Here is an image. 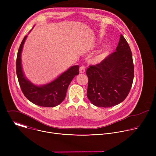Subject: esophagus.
Instances as JSON below:
<instances>
[{"label": "esophagus", "instance_id": "esophagus-1", "mask_svg": "<svg viewBox=\"0 0 156 156\" xmlns=\"http://www.w3.org/2000/svg\"><path fill=\"white\" fill-rule=\"evenodd\" d=\"M85 72V66H81L80 67V73H83Z\"/></svg>", "mask_w": 156, "mask_h": 156}]
</instances>
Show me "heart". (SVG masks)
Segmentation results:
<instances>
[{
  "instance_id": "b5f03b06",
  "label": "heart",
  "mask_w": 156,
  "mask_h": 156,
  "mask_svg": "<svg viewBox=\"0 0 156 156\" xmlns=\"http://www.w3.org/2000/svg\"><path fill=\"white\" fill-rule=\"evenodd\" d=\"M108 47H106L105 48V49L104 50V51L102 52L101 53V54L99 55V58H103L104 57H105V55H106L107 53L108 52Z\"/></svg>"
}]
</instances>
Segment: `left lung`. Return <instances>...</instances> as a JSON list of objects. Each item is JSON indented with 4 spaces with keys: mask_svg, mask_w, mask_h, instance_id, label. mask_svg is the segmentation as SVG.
<instances>
[{
    "mask_svg": "<svg viewBox=\"0 0 156 156\" xmlns=\"http://www.w3.org/2000/svg\"><path fill=\"white\" fill-rule=\"evenodd\" d=\"M87 97L100 107H110L127 97L134 78V65L128 44L123 35L116 51L99 63L89 66Z\"/></svg>",
    "mask_w": 156,
    "mask_h": 156,
    "instance_id": "left-lung-1",
    "label": "left lung"
}]
</instances>
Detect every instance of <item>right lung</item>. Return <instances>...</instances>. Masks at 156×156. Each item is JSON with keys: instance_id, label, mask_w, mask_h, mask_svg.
<instances>
[{"instance_id": "1", "label": "right lung", "mask_w": 156, "mask_h": 156, "mask_svg": "<svg viewBox=\"0 0 156 156\" xmlns=\"http://www.w3.org/2000/svg\"><path fill=\"white\" fill-rule=\"evenodd\" d=\"M26 38L27 36L20 44L16 61V75L21 90L25 96L34 104L46 107H55L65 99L69 84L79 74V65L72 66L49 84L42 86L33 84L25 78L21 64V53Z\"/></svg>"}]
</instances>
